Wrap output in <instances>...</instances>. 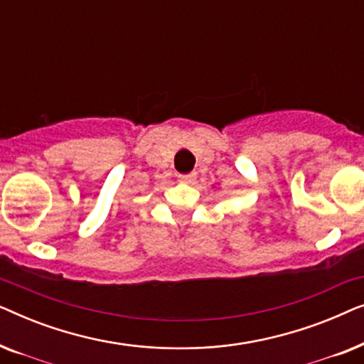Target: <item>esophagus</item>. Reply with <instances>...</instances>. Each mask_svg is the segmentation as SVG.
<instances>
[{
	"label": "esophagus",
	"mask_w": 364,
	"mask_h": 364,
	"mask_svg": "<svg viewBox=\"0 0 364 364\" xmlns=\"http://www.w3.org/2000/svg\"><path fill=\"white\" fill-rule=\"evenodd\" d=\"M197 178V173L196 172H191V173H178V181L181 182H186V183H191Z\"/></svg>",
	"instance_id": "34e87169"
}]
</instances>
